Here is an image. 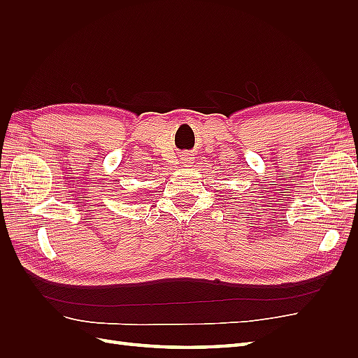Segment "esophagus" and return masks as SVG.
<instances>
[{
	"label": "esophagus",
	"mask_w": 358,
	"mask_h": 358,
	"mask_svg": "<svg viewBox=\"0 0 358 358\" xmlns=\"http://www.w3.org/2000/svg\"><path fill=\"white\" fill-rule=\"evenodd\" d=\"M183 162H187V164H189V162H192V161H191V158L188 157V158H183Z\"/></svg>",
	"instance_id": "obj_1"
}]
</instances>
